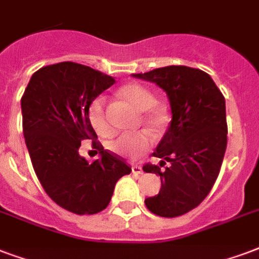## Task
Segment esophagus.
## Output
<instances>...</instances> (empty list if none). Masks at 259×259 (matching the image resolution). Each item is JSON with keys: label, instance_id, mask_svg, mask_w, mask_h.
Returning a JSON list of instances; mask_svg holds the SVG:
<instances>
[{"label": "esophagus", "instance_id": "1", "mask_svg": "<svg viewBox=\"0 0 259 259\" xmlns=\"http://www.w3.org/2000/svg\"><path fill=\"white\" fill-rule=\"evenodd\" d=\"M132 174L134 175H142L143 174V169L141 165H132Z\"/></svg>", "mask_w": 259, "mask_h": 259}]
</instances>
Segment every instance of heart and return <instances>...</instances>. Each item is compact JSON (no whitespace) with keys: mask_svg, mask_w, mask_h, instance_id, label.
I'll return each instance as SVG.
<instances>
[{"mask_svg":"<svg viewBox=\"0 0 259 259\" xmlns=\"http://www.w3.org/2000/svg\"><path fill=\"white\" fill-rule=\"evenodd\" d=\"M120 95L124 100L142 112L141 120L154 132L164 131L168 124V113L162 106L155 104V97L143 84L131 81L120 89ZM87 116L95 132L101 137H109L112 127L106 118V100L104 97H97L91 101L87 109ZM154 145V138L150 132L138 131L131 134H121L116 139L108 143V149L112 153L127 158H139Z\"/></svg>","mask_w":259,"mask_h":259,"instance_id":"heart-1","label":"heart"}]
</instances>
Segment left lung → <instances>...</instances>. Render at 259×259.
<instances>
[{
	"label": "left lung",
	"mask_w": 259,
	"mask_h": 259,
	"mask_svg": "<svg viewBox=\"0 0 259 259\" xmlns=\"http://www.w3.org/2000/svg\"><path fill=\"white\" fill-rule=\"evenodd\" d=\"M166 93L172 120L153 153L162 161L143 170L159 175L161 190L146 207L161 217L186 214L210 192L227 149L225 100L206 72L184 65L134 73ZM169 162L165 169L160 166Z\"/></svg>",
	"instance_id": "1"
}]
</instances>
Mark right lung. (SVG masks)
Here are the masks:
<instances>
[{
    "label": "right lung",
    "mask_w": 259,
    "mask_h": 259,
    "mask_svg": "<svg viewBox=\"0 0 259 259\" xmlns=\"http://www.w3.org/2000/svg\"><path fill=\"white\" fill-rule=\"evenodd\" d=\"M114 79L81 64H53L31 76L21 97L23 134L42 187L58 206L75 214H95L109 205L114 186L131 168L93 142L100 158L79 154L84 139H95L89 105Z\"/></svg>",
    "instance_id": "add662e5"
}]
</instances>
